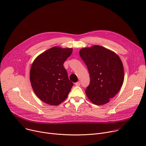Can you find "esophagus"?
Returning a JSON list of instances; mask_svg holds the SVG:
<instances>
[{
  "instance_id": "esophagus-1",
  "label": "esophagus",
  "mask_w": 146,
  "mask_h": 146,
  "mask_svg": "<svg viewBox=\"0 0 146 146\" xmlns=\"http://www.w3.org/2000/svg\"><path fill=\"white\" fill-rule=\"evenodd\" d=\"M80 84H81V83H80V81H79V82H76V83L75 84V85L76 86H80Z\"/></svg>"
}]
</instances>
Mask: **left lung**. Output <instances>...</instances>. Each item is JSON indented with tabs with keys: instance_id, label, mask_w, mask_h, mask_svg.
<instances>
[{
	"instance_id": "8db88e82",
	"label": "left lung",
	"mask_w": 146,
	"mask_h": 146,
	"mask_svg": "<svg viewBox=\"0 0 146 146\" xmlns=\"http://www.w3.org/2000/svg\"><path fill=\"white\" fill-rule=\"evenodd\" d=\"M80 55L88 67L91 78L85 91L87 97L96 105L109 102L124 81V68L119 55L98 45L81 49Z\"/></svg>"
}]
</instances>
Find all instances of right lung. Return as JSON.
Wrapping results in <instances>:
<instances>
[{
  "label": "right lung",
  "mask_w": 146,
  "mask_h": 146,
  "mask_svg": "<svg viewBox=\"0 0 146 146\" xmlns=\"http://www.w3.org/2000/svg\"><path fill=\"white\" fill-rule=\"evenodd\" d=\"M72 52V48L53 47L33 61L30 80L33 91L42 102L56 106L68 96L73 83L69 80L63 64Z\"/></svg>",
  "instance_id": "right-lung-1"
}]
</instances>
